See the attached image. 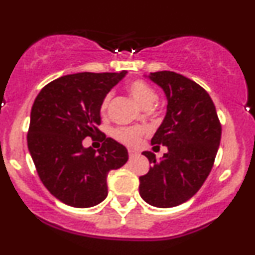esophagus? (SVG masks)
<instances>
[{"label":"esophagus","instance_id":"1","mask_svg":"<svg viewBox=\"0 0 255 255\" xmlns=\"http://www.w3.org/2000/svg\"><path fill=\"white\" fill-rule=\"evenodd\" d=\"M128 152H129V157H134L138 155V151H136V150H133V149L128 150Z\"/></svg>","mask_w":255,"mask_h":255}]
</instances>
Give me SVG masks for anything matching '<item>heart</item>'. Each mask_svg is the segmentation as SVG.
Returning <instances> with one entry per match:
<instances>
[{"mask_svg":"<svg viewBox=\"0 0 255 255\" xmlns=\"http://www.w3.org/2000/svg\"><path fill=\"white\" fill-rule=\"evenodd\" d=\"M127 89L129 92L132 98L134 99L136 103L139 104L143 109H149L154 105V103L157 99V94L155 92L154 88L148 84L146 82L141 79L130 80L127 85ZM112 94L109 93L104 96L101 101V111L105 112L109 107L110 101H111ZM144 134V129L138 126L133 127H119L114 130V136L121 143L126 144L129 146H135L140 143L141 136Z\"/></svg>","mask_w":255,"mask_h":255,"instance_id":"obj_1","label":"heart"}]
</instances>
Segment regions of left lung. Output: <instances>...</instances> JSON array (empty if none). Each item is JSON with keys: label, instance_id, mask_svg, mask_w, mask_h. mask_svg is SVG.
I'll list each match as a JSON object with an SVG mask.
<instances>
[{"label": "left lung", "instance_id": "1", "mask_svg": "<svg viewBox=\"0 0 255 255\" xmlns=\"http://www.w3.org/2000/svg\"><path fill=\"white\" fill-rule=\"evenodd\" d=\"M149 78L167 98V112L151 144L167 146L168 151L160 160L143 151L151 166L139 177V194L150 205L172 208L191 199L208 178L221 123L209 94L192 79L170 71L150 73Z\"/></svg>", "mask_w": 255, "mask_h": 255}]
</instances>
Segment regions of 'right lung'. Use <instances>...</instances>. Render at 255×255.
Returning <instances> with one entry per match:
<instances>
[{"instance_id":"add662e5","label":"right lung","mask_w":255,"mask_h":255,"mask_svg":"<svg viewBox=\"0 0 255 255\" xmlns=\"http://www.w3.org/2000/svg\"><path fill=\"white\" fill-rule=\"evenodd\" d=\"M127 72L68 74L45 85L31 107L28 149L42 184L74 208L98 205L107 197V173L122 167L128 151L98 128L104 96ZM96 134V152L82 139Z\"/></svg>"}]
</instances>
